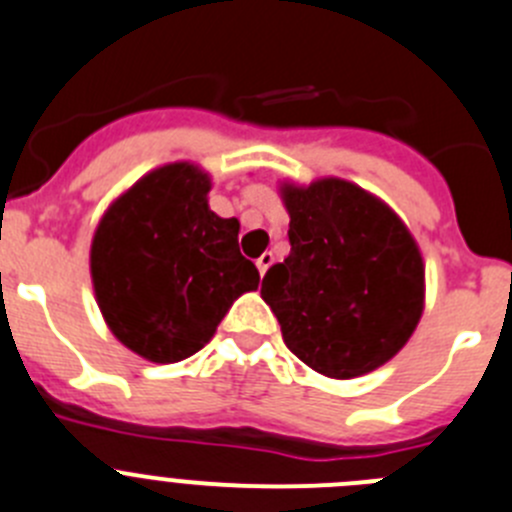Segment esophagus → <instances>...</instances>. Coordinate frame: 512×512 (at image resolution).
<instances>
[{
  "label": "esophagus",
  "instance_id": "1",
  "mask_svg": "<svg viewBox=\"0 0 512 512\" xmlns=\"http://www.w3.org/2000/svg\"><path fill=\"white\" fill-rule=\"evenodd\" d=\"M271 264H274V253H269V251L261 253L259 261H256V266H259V274L264 276L266 271H269V266H271Z\"/></svg>",
  "mask_w": 512,
  "mask_h": 512
}]
</instances>
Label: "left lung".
<instances>
[{"label":"left lung","mask_w":512,"mask_h":512,"mask_svg":"<svg viewBox=\"0 0 512 512\" xmlns=\"http://www.w3.org/2000/svg\"><path fill=\"white\" fill-rule=\"evenodd\" d=\"M292 251L264 276L261 297L287 348L327 378L381 368L424 312V261L383 200L340 177L284 182Z\"/></svg>","instance_id":"8db88e82"}]
</instances>
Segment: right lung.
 <instances>
[{
	"label": "right lung",
	"mask_w": 512,
	"mask_h": 512,
	"mask_svg": "<svg viewBox=\"0 0 512 512\" xmlns=\"http://www.w3.org/2000/svg\"><path fill=\"white\" fill-rule=\"evenodd\" d=\"M198 164L157 167L116 198L91 243L98 309L116 340L152 363L198 353L259 269L241 256L236 218L208 205Z\"/></svg>",
	"instance_id": "obj_1"
}]
</instances>
